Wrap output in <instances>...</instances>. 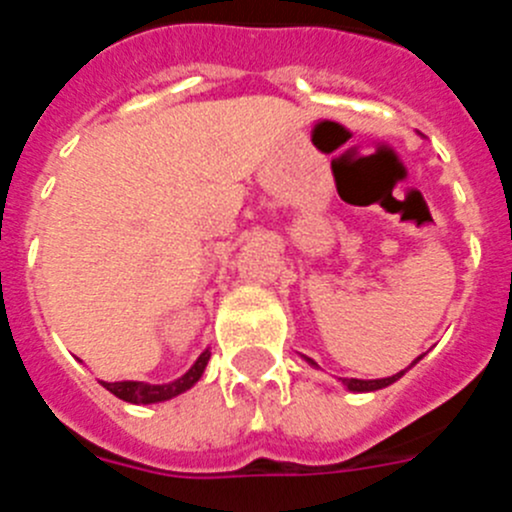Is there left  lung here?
<instances>
[{
	"instance_id": "obj_1",
	"label": "left lung",
	"mask_w": 512,
	"mask_h": 512,
	"mask_svg": "<svg viewBox=\"0 0 512 512\" xmlns=\"http://www.w3.org/2000/svg\"><path fill=\"white\" fill-rule=\"evenodd\" d=\"M307 361H310L312 366H318L312 359H307ZM415 361H418V359H415ZM415 361H413V364H415ZM402 374H405V372L392 374V377H387V379H343V384H346L351 392H374V390H382V387H387V384L397 382Z\"/></svg>"
}]
</instances>
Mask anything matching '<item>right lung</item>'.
Listing matches in <instances>:
<instances>
[{"label": "right lung", "mask_w": 512, "mask_h": 512, "mask_svg": "<svg viewBox=\"0 0 512 512\" xmlns=\"http://www.w3.org/2000/svg\"><path fill=\"white\" fill-rule=\"evenodd\" d=\"M207 361H210V351H202L200 359L194 361V366L189 369L184 377L174 379L169 384H146V382H102L104 390H110L112 395L120 397L125 402H133V405H151V402H164L171 397L182 395L189 387L200 382L202 372H205Z\"/></svg>", "instance_id": "add662e5"}]
</instances>
